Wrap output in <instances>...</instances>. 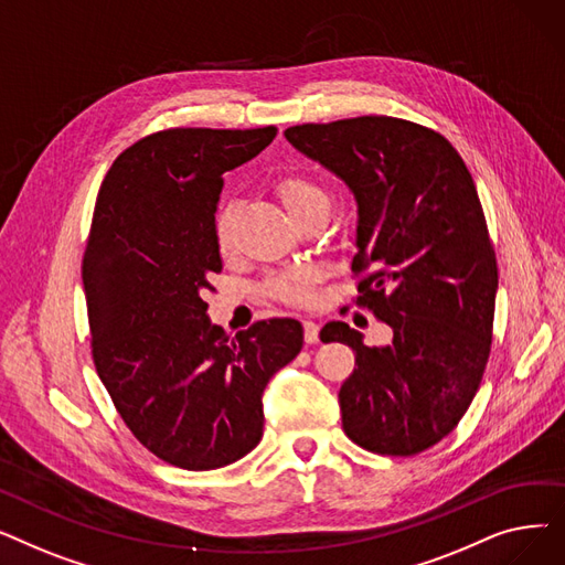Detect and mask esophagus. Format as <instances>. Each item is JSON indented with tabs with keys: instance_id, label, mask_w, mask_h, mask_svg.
<instances>
[{
	"instance_id": "esophagus-1",
	"label": "esophagus",
	"mask_w": 565,
	"mask_h": 565,
	"mask_svg": "<svg viewBox=\"0 0 565 565\" xmlns=\"http://www.w3.org/2000/svg\"><path fill=\"white\" fill-rule=\"evenodd\" d=\"M318 332L320 328L313 322V320H305V341L311 345V343H318Z\"/></svg>"
}]
</instances>
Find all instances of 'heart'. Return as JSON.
<instances>
[{
    "mask_svg": "<svg viewBox=\"0 0 565 565\" xmlns=\"http://www.w3.org/2000/svg\"><path fill=\"white\" fill-rule=\"evenodd\" d=\"M277 194L284 201L286 211L298 222L316 211H328L330 199L316 181L305 175H288L277 183ZM215 241L222 252H228L233 245V211L222 207L215 220ZM318 273L311 267H290L279 275H273L267 281V292L286 305H309L311 286L316 284Z\"/></svg>",
    "mask_w": 565,
    "mask_h": 565,
    "instance_id": "b5f03b06",
    "label": "heart"
}]
</instances>
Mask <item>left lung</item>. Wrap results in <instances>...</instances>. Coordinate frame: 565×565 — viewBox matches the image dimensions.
I'll use <instances>...</instances> for the list:
<instances>
[{
    "mask_svg": "<svg viewBox=\"0 0 565 565\" xmlns=\"http://www.w3.org/2000/svg\"><path fill=\"white\" fill-rule=\"evenodd\" d=\"M286 139L348 185L358 203L350 265L371 270L358 302L392 343L332 320L320 341L354 350L339 392L345 435L384 456L447 437L477 396L492 341L497 260L477 185L439 132L394 116L292 126Z\"/></svg>",
    "mask_w": 565,
    "mask_h": 565,
    "instance_id": "1",
    "label": "left lung"
}]
</instances>
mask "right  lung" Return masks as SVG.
I'll list each match as a JSON object with an SVG mask.
<instances>
[{
  "instance_id": "1",
  "label": "right lung",
  "mask_w": 565,
  "mask_h": 565,
  "mask_svg": "<svg viewBox=\"0 0 565 565\" xmlns=\"http://www.w3.org/2000/svg\"><path fill=\"white\" fill-rule=\"evenodd\" d=\"M275 137V126L162 130L126 148L98 192L82 263L94 364L132 435L175 467L247 456L263 437L267 382L305 343L292 318L228 334L203 302L222 270V175Z\"/></svg>"
}]
</instances>
